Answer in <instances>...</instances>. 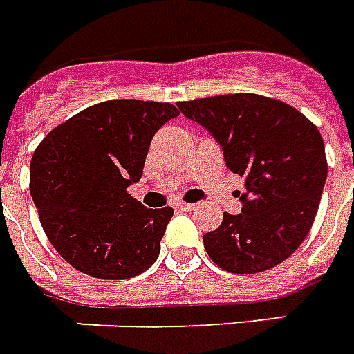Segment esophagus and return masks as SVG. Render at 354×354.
Masks as SVG:
<instances>
[{
    "label": "esophagus",
    "mask_w": 354,
    "mask_h": 354,
    "mask_svg": "<svg viewBox=\"0 0 354 354\" xmlns=\"http://www.w3.org/2000/svg\"><path fill=\"white\" fill-rule=\"evenodd\" d=\"M175 209H179V212H192V209H194V205L185 204V202H177V204H175Z\"/></svg>",
    "instance_id": "esophagus-1"
}]
</instances>
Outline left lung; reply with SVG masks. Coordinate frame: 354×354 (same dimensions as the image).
Wrapping results in <instances>:
<instances>
[{"label":"left lung","mask_w":354,"mask_h":354,"mask_svg":"<svg viewBox=\"0 0 354 354\" xmlns=\"http://www.w3.org/2000/svg\"><path fill=\"white\" fill-rule=\"evenodd\" d=\"M219 142L225 164L244 177L242 212L205 232L212 261L236 274L272 269L309 234L328 164L324 141L301 112L261 95L236 93L179 102Z\"/></svg>","instance_id":"8db88e82"}]
</instances>
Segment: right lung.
Segmentation results:
<instances>
[{"mask_svg":"<svg viewBox=\"0 0 354 354\" xmlns=\"http://www.w3.org/2000/svg\"><path fill=\"white\" fill-rule=\"evenodd\" d=\"M179 110L169 102L106 101L57 125L30 164V194L49 242L85 274L124 280L156 261L171 207L127 194L150 141Z\"/></svg>","mask_w":354,"mask_h":354,"instance_id":"obj_1","label":"right lung"}]
</instances>
